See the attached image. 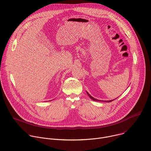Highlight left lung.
<instances>
[{
	"instance_id": "8db88e82",
	"label": "left lung",
	"mask_w": 151,
	"mask_h": 151,
	"mask_svg": "<svg viewBox=\"0 0 151 151\" xmlns=\"http://www.w3.org/2000/svg\"><path fill=\"white\" fill-rule=\"evenodd\" d=\"M87 94H88V96L93 100H94V101H107V102H111V101H112L114 100H109V101H102V100H97V99H94V98H93L91 96H90V94H89V93H88V92H87Z\"/></svg>"
}]
</instances>
